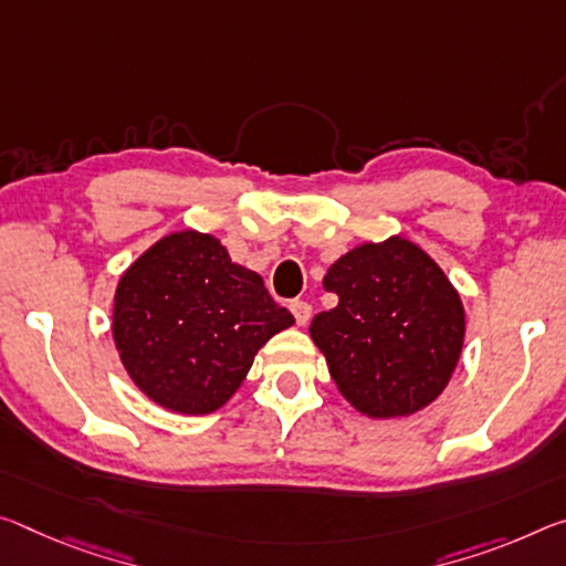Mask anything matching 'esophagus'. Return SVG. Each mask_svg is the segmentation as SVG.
<instances>
[{
  "label": "esophagus",
  "mask_w": 566,
  "mask_h": 566,
  "mask_svg": "<svg viewBox=\"0 0 566 566\" xmlns=\"http://www.w3.org/2000/svg\"><path fill=\"white\" fill-rule=\"evenodd\" d=\"M290 310L294 319H297V325H307L310 317H312V304L304 302V300H294L290 302Z\"/></svg>",
  "instance_id": "1"
}]
</instances>
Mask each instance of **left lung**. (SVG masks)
Masks as SVG:
<instances>
[{
	"label": "left lung",
	"mask_w": 566,
	"mask_h": 566,
	"mask_svg": "<svg viewBox=\"0 0 566 566\" xmlns=\"http://www.w3.org/2000/svg\"><path fill=\"white\" fill-rule=\"evenodd\" d=\"M337 307L312 319L332 380L370 418L410 416L441 396L459 363L465 315L443 269L408 239L363 244L325 274Z\"/></svg>",
	"instance_id": "left-lung-1"
}]
</instances>
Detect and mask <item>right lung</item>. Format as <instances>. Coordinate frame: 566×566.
<instances>
[{
    "mask_svg": "<svg viewBox=\"0 0 566 566\" xmlns=\"http://www.w3.org/2000/svg\"><path fill=\"white\" fill-rule=\"evenodd\" d=\"M290 325L292 312L262 276L191 229L150 247L115 290L113 339L125 370L150 400L186 416L221 408L256 349Z\"/></svg>",
    "mask_w": 566,
    "mask_h": 566,
    "instance_id": "obj_1",
    "label": "right lung"
}]
</instances>
